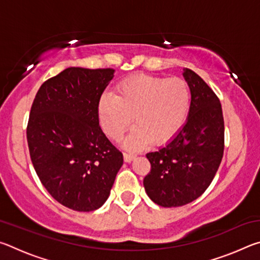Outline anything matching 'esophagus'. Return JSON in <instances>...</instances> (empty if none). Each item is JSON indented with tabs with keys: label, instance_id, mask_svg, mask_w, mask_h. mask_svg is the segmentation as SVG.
<instances>
[{
	"label": "esophagus",
	"instance_id": "esophagus-1",
	"mask_svg": "<svg viewBox=\"0 0 260 260\" xmlns=\"http://www.w3.org/2000/svg\"><path fill=\"white\" fill-rule=\"evenodd\" d=\"M136 156L135 155H133V153H127V152H124V159H125V161H127V162H131L132 160L134 159Z\"/></svg>",
	"mask_w": 260,
	"mask_h": 260
}]
</instances>
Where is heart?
Masks as SVG:
<instances>
[{"label":"heart","mask_w":260,"mask_h":260,"mask_svg":"<svg viewBox=\"0 0 260 260\" xmlns=\"http://www.w3.org/2000/svg\"><path fill=\"white\" fill-rule=\"evenodd\" d=\"M190 103L183 79L136 74L118 83L114 95L101 96L98 112L105 134L114 141L122 139L134 116L136 127L125 147L140 150L151 141L159 146L172 140L186 122Z\"/></svg>","instance_id":"b5f03b06"}]
</instances>
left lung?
Returning a JSON list of instances; mask_svg holds the SVG:
<instances>
[{"mask_svg":"<svg viewBox=\"0 0 260 260\" xmlns=\"http://www.w3.org/2000/svg\"><path fill=\"white\" fill-rule=\"evenodd\" d=\"M191 93L187 122L158 151L147 153L151 169L143 179L148 196L164 208L186 205L212 182L225 148V124L218 96L199 74L184 69Z\"/></svg>","mask_w":260,"mask_h":260,"instance_id":"8db88e82","label":"left lung"}]
</instances>
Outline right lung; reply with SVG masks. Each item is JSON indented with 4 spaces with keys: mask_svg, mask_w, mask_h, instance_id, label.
Returning <instances> with one entry per match:
<instances>
[{
    "mask_svg": "<svg viewBox=\"0 0 260 260\" xmlns=\"http://www.w3.org/2000/svg\"><path fill=\"white\" fill-rule=\"evenodd\" d=\"M113 72L69 68L42 83L30 108L26 135L35 172L58 203L79 212L104 204L124 161L99 121Z\"/></svg>",
    "mask_w": 260,
    "mask_h": 260,
    "instance_id": "add662e5",
    "label": "right lung"
}]
</instances>
